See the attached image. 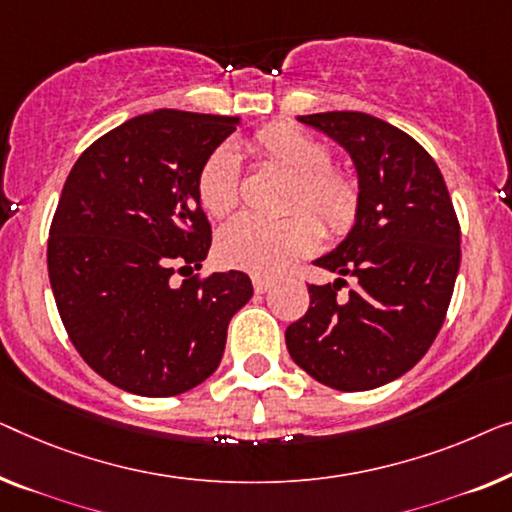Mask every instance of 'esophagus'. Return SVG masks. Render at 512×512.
I'll return each instance as SVG.
<instances>
[{"mask_svg": "<svg viewBox=\"0 0 512 512\" xmlns=\"http://www.w3.org/2000/svg\"><path fill=\"white\" fill-rule=\"evenodd\" d=\"M253 287H255L257 294H264V292L271 290L273 283H271L269 278H259V276H255V278H253Z\"/></svg>", "mask_w": 512, "mask_h": 512, "instance_id": "esophagus-1", "label": "esophagus"}]
</instances>
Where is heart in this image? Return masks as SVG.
<instances>
[{"mask_svg": "<svg viewBox=\"0 0 512 512\" xmlns=\"http://www.w3.org/2000/svg\"><path fill=\"white\" fill-rule=\"evenodd\" d=\"M250 150L294 178L290 211L297 207L311 210L329 236L350 232L362 211V187L348 171L331 167L325 143L304 129L278 122L259 129L250 139ZM239 181V157L229 146H218L201 164L197 176L201 208L211 218H225L239 204ZM305 212L280 220L253 215L234 218L220 229L215 243L220 262L259 278H273L290 269L294 262L311 255L322 239L320 222Z\"/></svg>", "mask_w": 512, "mask_h": 512, "instance_id": "b5f03b06", "label": "heart"}]
</instances>
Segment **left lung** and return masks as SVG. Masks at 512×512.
<instances>
[{"mask_svg": "<svg viewBox=\"0 0 512 512\" xmlns=\"http://www.w3.org/2000/svg\"><path fill=\"white\" fill-rule=\"evenodd\" d=\"M348 150L362 211L313 264L338 280L308 285L306 315L285 329L294 364L341 392L373 390L413 369L448 313L462 262V229L431 155L413 136L359 111L299 115ZM343 275L356 287L345 298Z\"/></svg>", "mask_w": 512, "mask_h": 512, "instance_id": "left-lung-1", "label": "left lung"}]
</instances>
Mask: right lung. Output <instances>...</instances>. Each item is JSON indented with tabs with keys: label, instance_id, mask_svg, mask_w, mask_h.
Listing matches in <instances>:
<instances>
[{
	"label": "right lung",
	"instance_id": "add662e5",
	"mask_svg": "<svg viewBox=\"0 0 512 512\" xmlns=\"http://www.w3.org/2000/svg\"><path fill=\"white\" fill-rule=\"evenodd\" d=\"M236 125L171 109L136 115L69 171L50 222V287L78 355L120 390L176 397L204 383L229 320L253 297L243 271L173 278L199 271L211 248L197 176Z\"/></svg>",
	"mask_w": 512,
	"mask_h": 512
}]
</instances>
